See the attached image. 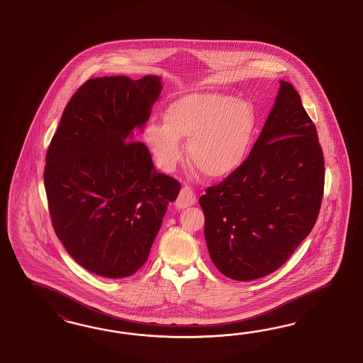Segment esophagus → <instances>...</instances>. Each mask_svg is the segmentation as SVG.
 Listing matches in <instances>:
<instances>
[{
    "label": "esophagus",
    "instance_id": "34e87169",
    "mask_svg": "<svg viewBox=\"0 0 363 363\" xmlns=\"http://www.w3.org/2000/svg\"><path fill=\"white\" fill-rule=\"evenodd\" d=\"M197 202V196L194 193V190L190 186H184L179 191V196L177 198V208L179 209H185L187 206H191Z\"/></svg>",
    "mask_w": 363,
    "mask_h": 363
}]
</instances>
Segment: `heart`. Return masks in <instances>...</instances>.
I'll list each match as a JSON object with an SVG mask.
<instances>
[{
	"label": "heart",
	"mask_w": 363,
	"mask_h": 363,
	"mask_svg": "<svg viewBox=\"0 0 363 363\" xmlns=\"http://www.w3.org/2000/svg\"><path fill=\"white\" fill-rule=\"evenodd\" d=\"M255 128V113L247 101L218 93H191L166 106L164 122H147L143 138L157 164L167 172L182 161L181 138H189L190 162L205 176L220 179L243 164Z\"/></svg>",
	"instance_id": "b5f03b06"
}]
</instances>
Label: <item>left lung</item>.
Wrapping results in <instances>:
<instances>
[{"instance_id":"obj_1","label":"left lung","mask_w":363,"mask_h":363,"mask_svg":"<svg viewBox=\"0 0 363 363\" xmlns=\"http://www.w3.org/2000/svg\"><path fill=\"white\" fill-rule=\"evenodd\" d=\"M325 161L297 90L281 81L249 157L199 198L210 258L220 273L253 281L279 269L318 218Z\"/></svg>"}]
</instances>
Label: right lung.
Wrapping results in <instances>:
<instances>
[{"label": "right lung", "mask_w": 363, "mask_h": 363, "mask_svg": "<svg viewBox=\"0 0 363 363\" xmlns=\"http://www.w3.org/2000/svg\"><path fill=\"white\" fill-rule=\"evenodd\" d=\"M161 78H91L67 102L45 165L55 234L90 273L125 278L143 266L179 182L158 173L134 130L150 117Z\"/></svg>", "instance_id": "obj_1"}]
</instances>
